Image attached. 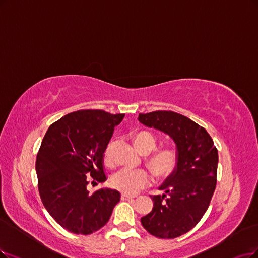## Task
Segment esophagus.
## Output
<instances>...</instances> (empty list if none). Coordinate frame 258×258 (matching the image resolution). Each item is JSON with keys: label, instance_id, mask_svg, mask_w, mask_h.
I'll return each mask as SVG.
<instances>
[{"label": "esophagus", "instance_id": "esophagus-1", "mask_svg": "<svg viewBox=\"0 0 258 258\" xmlns=\"http://www.w3.org/2000/svg\"><path fill=\"white\" fill-rule=\"evenodd\" d=\"M134 196H130V195H125V194H122L121 195V199L122 200H130V199H134Z\"/></svg>", "mask_w": 258, "mask_h": 258}]
</instances>
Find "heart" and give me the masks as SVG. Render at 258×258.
<instances>
[{
  "mask_svg": "<svg viewBox=\"0 0 258 258\" xmlns=\"http://www.w3.org/2000/svg\"><path fill=\"white\" fill-rule=\"evenodd\" d=\"M134 141L138 150L142 153L148 154L156 149L157 138L154 134L148 131H139L135 133ZM116 141L110 140L104 149V161L108 166L113 164V150ZM178 154L174 148H161L151 153L147 163L151 170L158 178H164L173 172L177 164ZM152 183V175L146 169L130 170L122 169L111 177V185L114 189L125 195H136L140 190L150 186Z\"/></svg>",
  "mask_w": 258,
  "mask_h": 258,
  "instance_id": "obj_1",
  "label": "heart"
}]
</instances>
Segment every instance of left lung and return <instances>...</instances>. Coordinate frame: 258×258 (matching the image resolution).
<instances>
[{
    "instance_id": "1",
    "label": "left lung",
    "mask_w": 258,
    "mask_h": 258,
    "mask_svg": "<svg viewBox=\"0 0 258 258\" xmlns=\"http://www.w3.org/2000/svg\"><path fill=\"white\" fill-rule=\"evenodd\" d=\"M139 122L172 138L177 149V166L159 187L167 195L151 196L152 212L141 224L155 237L173 239L200 222L211 204L217 185L218 150L206 130L183 114L156 110L139 113Z\"/></svg>"
}]
</instances>
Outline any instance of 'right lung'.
Instances as JSON below:
<instances>
[{
  "instance_id": "add662e5",
  "label": "right lung",
  "mask_w": 258,
  "mask_h": 258,
  "mask_svg": "<svg viewBox=\"0 0 258 258\" xmlns=\"http://www.w3.org/2000/svg\"><path fill=\"white\" fill-rule=\"evenodd\" d=\"M124 116L82 109L66 114L45 133L36 159L38 190L46 211L67 231L79 235L99 231L120 201L117 190L89 194L87 187L89 178L94 185L107 179L104 149Z\"/></svg>"
}]
</instances>
